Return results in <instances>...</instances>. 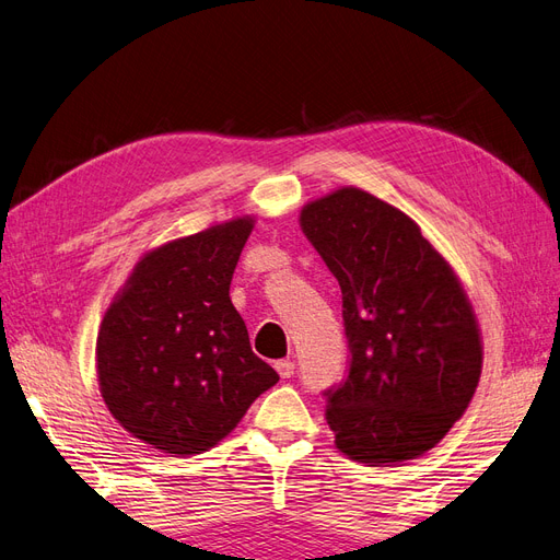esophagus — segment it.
Returning a JSON list of instances; mask_svg holds the SVG:
<instances>
[{"label":"esophagus","instance_id":"esophagus-1","mask_svg":"<svg viewBox=\"0 0 560 560\" xmlns=\"http://www.w3.org/2000/svg\"><path fill=\"white\" fill-rule=\"evenodd\" d=\"M277 371H279L281 378H291V376L295 374V362H291V360H279V362H277Z\"/></svg>","mask_w":560,"mask_h":560}]
</instances>
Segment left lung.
Here are the masks:
<instances>
[{"instance_id": "left-lung-1", "label": "left lung", "mask_w": 560, "mask_h": 560, "mask_svg": "<svg viewBox=\"0 0 560 560\" xmlns=\"http://www.w3.org/2000/svg\"><path fill=\"white\" fill-rule=\"evenodd\" d=\"M300 225L341 285L350 366L325 392L337 450L369 466L422 457L482 374L462 281L416 221L355 186L304 205Z\"/></svg>"}]
</instances>
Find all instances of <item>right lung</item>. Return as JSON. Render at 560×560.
<instances>
[{"label":"right lung","mask_w":560,"mask_h":560,"mask_svg":"<svg viewBox=\"0 0 560 560\" xmlns=\"http://www.w3.org/2000/svg\"><path fill=\"white\" fill-rule=\"evenodd\" d=\"M252 231L254 217H237L152 248L101 320V397L131 436L161 452L214 447L279 381L231 302Z\"/></svg>","instance_id":"1"}]
</instances>
